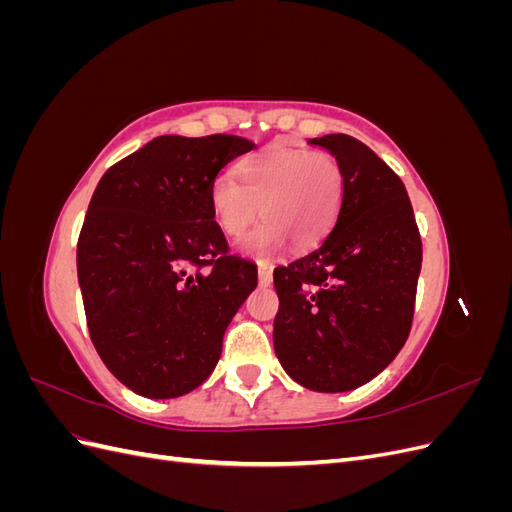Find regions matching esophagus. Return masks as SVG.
I'll return each mask as SVG.
<instances>
[{"label":"esophagus","instance_id":"obj_1","mask_svg":"<svg viewBox=\"0 0 512 512\" xmlns=\"http://www.w3.org/2000/svg\"><path fill=\"white\" fill-rule=\"evenodd\" d=\"M258 282H260V286H271L273 273H271V269L267 265H260L258 267Z\"/></svg>","mask_w":512,"mask_h":512}]
</instances>
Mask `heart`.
Wrapping results in <instances>:
<instances>
[{"mask_svg":"<svg viewBox=\"0 0 512 512\" xmlns=\"http://www.w3.org/2000/svg\"><path fill=\"white\" fill-rule=\"evenodd\" d=\"M241 181L220 173L211 183V209L220 228L241 239L258 220L267 222L241 243L250 256L267 260L292 241L299 250L320 243L333 226L344 194L342 164L327 151L271 147L239 168Z\"/></svg>","mask_w":512,"mask_h":512,"instance_id":"1","label":"heart"}]
</instances>
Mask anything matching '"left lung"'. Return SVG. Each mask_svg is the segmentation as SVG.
<instances>
[{
  "label": "left lung",
  "instance_id": "1",
  "mask_svg": "<svg viewBox=\"0 0 512 512\" xmlns=\"http://www.w3.org/2000/svg\"><path fill=\"white\" fill-rule=\"evenodd\" d=\"M342 164L344 194L324 241L273 271V346L305 389L344 393L376 378L410 335L423 245L404 183L348 134L312 138Z\"/></svg>",
  "mask_w": 512,
  "mask_h": 512
}]
</instances>
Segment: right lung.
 I'll return each instance as SVG.
<instances>
[{"label":"right lung","instance_id":"1","mask_svg":"<svg viewBox=\"0 0 512 512\" xmlns=\"http://www.w3.org/2000/svg\"><path fill=\"white\" fill-rule=\"evenodd\" d=\"M256 145L232 134L158 136L102 175L76 245L91 342L134 393L181 397L222 354L232 316L258 284L228 254L211 209L220 170Z\"/></svg>","mask_w":512,"mask_h":512}]
</instances>
